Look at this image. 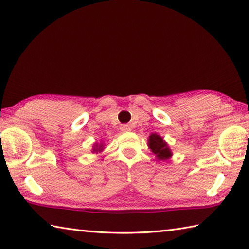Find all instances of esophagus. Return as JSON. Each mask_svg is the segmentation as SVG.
Instances as JSON below:
<instances>
[{
  "label": "esophagus",
  "instance_id": "34e87169",
  "mask_svg": "<svg viewBox=\"0 0 249 249\" xmlns=\"http://www.w3.org/2000/svg\"><path fill=\"white\" fill-rule=\"evenodd\" d=\"M121 130L122 131H129L130 130V126L127 124H122L121 125Z\"/></svg>",
  "mask_w": 249,
  "mask_h": 249
}]
</instances>
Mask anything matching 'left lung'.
I'll use <instances>...</instances> for the list:
<instances>
[{
	"instance_id": "obj_1",
	"label": "left lung",
	"mask_w": 249,
	"mask_h": 249,
	"mask_svg": "<svg viewBox=\"0 0 249 249\" xmlns=\"http://www.w3.org/2000/svg\"><path fill=\"white\" fill-rule=\"evenodd\" d=\"M149 147L154 153L158 160H165L171 156V151L160 136L152 134L149 138Z\"/></svg>"
}]
</instances>
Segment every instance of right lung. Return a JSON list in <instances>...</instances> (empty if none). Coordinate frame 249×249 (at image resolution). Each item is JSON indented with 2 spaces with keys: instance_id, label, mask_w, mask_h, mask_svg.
<instances>
[{
  "instance_id": "add662e5",
  "label": "right lung",
  "mask_w": 249,
  "mask_h": 249,
  "mask_svg": "<svg viewBox=\"0 0 249 249\" xmlns=\"http://www.w3.org/2000/svg\"><path fill=\"white\" fill-rule=\"evenodd\" d=\"M95 146L97 147V145H95ZM103 149H102V145H99V147H98V149H96V147H94V150H93V152H98V151H102Z\"/></svg>"
}]
</instances>
